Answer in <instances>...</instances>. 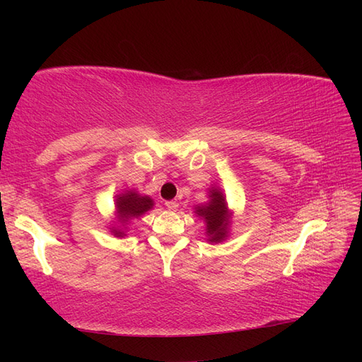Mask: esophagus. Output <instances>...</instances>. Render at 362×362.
Returning <instances> with one entry per match:
<instances>
[{
  "instance_id": "34e87169",
  "label": "esophagus",
  "mask_w": 362,
  "mask_h": 362,
  "mask_svg": "<svg viewBox=\"0 0 362 362\" xmlns=\"http://www.w3.org/2000/svg\"><path fill=\"white\" fill-rule=\"evenodd\" d=\"M164 205H166V208H168L169 211H175L178 208V202L177 201H168Z\"/></svg>"
}]
</instances>
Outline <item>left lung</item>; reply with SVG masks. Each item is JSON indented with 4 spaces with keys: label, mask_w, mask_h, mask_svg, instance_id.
<instances>
[{
    "label": "left lung",
    "mask_w": 362,
    "mask_h": 362,
    "mask_svg": "<svg viewBox=\"0 0 362 362\" xmlns=\"http://www.w3.org/2000/svg\"><path fill=\"white\" fill-rule=\"evenodd\" d=\"M194 213L204 218L208 242L221 243L228 237L231 213L228 210L225 194L221 189H210V202L196 206Z\"/></svg>",
    "instance_id": "left-lung-1"
}]
</instances>
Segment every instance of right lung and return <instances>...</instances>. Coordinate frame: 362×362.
<instances>
[{
	"label": "right lung",
	"instance_id": "1",
	"mask_svg": "<svg viewBox=\"0 0 362 362\" xmlns=\"http://www.w3.org/2000/svg\"><path fill=\"white\" fill-rule=\"evenodd\" d=\"M154 206V201H152L149 196H141L134 190H127L116 196V213L119 222L122 225H127L131 218L140 217L149 211L151 208ZM112 233L116 237H124L125 233L122 229L112 228Z\"/></svg>",
	"mask_w": 362,
	"mask_h": 362
}]
</instances>
